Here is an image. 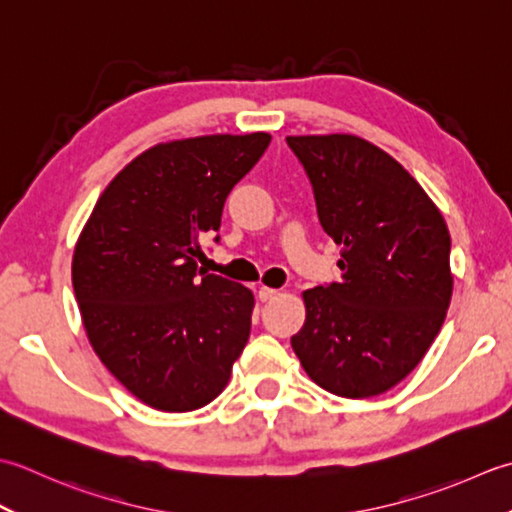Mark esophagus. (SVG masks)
<instances>
[{
	"label": "esophagus",
	"mask_w": 512,
	"mask_h": 512,
	"mask_svg": "<svg viewBox=\"0 0 512 512\" xmlns=\"http://www.w3.org/2000/svg\"><path fill=\"white\" fill-rule=\"evenodd\" d=\"M280 294L278 289H271V287H260L258 289V298L263 300V302H267V300H271V298H276Z\"/></svg>",
	"instance_id": "1"
}]
</instances>
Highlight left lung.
Instances as JSON below:
<instances>
[{
    "instance_id": "obj_1",
    "label": "left lung",
    "mask_w": 512,
    "mask_h": 512,
    "mask_svg": "<svg viewBox=\"0 0 512 512\" xmlns=\"http://www.w3.org/2000/svg\"><path fill=\"white\" fill-rule=\"evenodd\" d=\"M314 185L318 218L342 247L340 283L302 291L291 338L302 369L340 398L393 389L422 362L453 296L451 234L402 165L356 134L287 137Z\"/></svg>"
}]
</instances>
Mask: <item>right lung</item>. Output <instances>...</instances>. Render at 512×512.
<instances>
[{
  "label": "right lung",
  "instance_id": "obj_1",
  "mask_svg": "<svg viewBox=\"0 0 512 512\" xmlns=\"http://www.w3.org/2000/svg\"><path fill=\"white\" fill-rule=\"evenodd\" d=\"M269 141L252 132L152 145L108 183L77 238L72 287L90 347L156 411L218 398L249 340L252 289L194 258Z\"/></svg>",
  "mask_w": 512,
  "mask_h": 512
}]
</instances>
